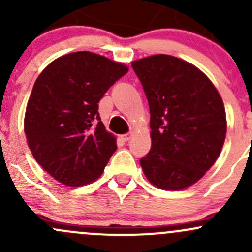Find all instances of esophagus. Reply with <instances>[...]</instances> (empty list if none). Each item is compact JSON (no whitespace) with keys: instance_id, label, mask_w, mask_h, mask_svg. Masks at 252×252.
<instances>
[{"instance_id":"obj_1","label":"esophagus","mask_w":252,"mask_h":252,"mask_svg":"<svg viewBox=\"0 0 252 252\" xmlns=\"http://www.w3.org/2000/svg\"><path fill=\"white\" fill-rule=\"evenodd\" d=\"M131 138H133V133H128V134H124V135H122V139H123L124 141H129Z\"/></svg>"}]
</instances>
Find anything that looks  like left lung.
Segmentation results:
<instances>
[{
    "label": "left lung",
    "mask_w": 252,
    "mask_h": 252,
    "mask_svg": "<svg viewBox=\"0 0 252 252\" xmlns=\"http://www.w3.org/2000/svg\"><path fill=\"white\" fill-rule=\"evenodd\" d=\"M150 106L151 149L145 177L163 190L187 189L215 164L227 134L220 93L204 72L169 55L131 62Z\"/></svg>",
    "instance_id": "obj_1"
}]
</instances>
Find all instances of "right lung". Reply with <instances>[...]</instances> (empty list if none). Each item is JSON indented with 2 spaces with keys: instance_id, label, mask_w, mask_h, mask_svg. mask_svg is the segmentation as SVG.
I'll use <instances>...</instances> for the list:
<instances>
[{
  "instance_id": "1",
  "label": "right lung",
  "mask_w": 252,
  "mask_h": 252,
  "mask_svg": "<svg viewBox=\"0 0 252 252\" xmlns=\"http://www.w3.org/2000/svg\"><path fill=\"white\" fill-rule=\"evenodd\" d=\"M128 70L124 63L80 51L56 58L40 73L24 133L34 158L57 182L81 187L103 173L117 139L101 122L98 102Z\"/></svg>"
}]
</instances>
